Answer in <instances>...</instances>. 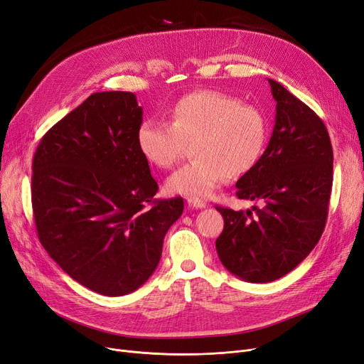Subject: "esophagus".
<instances>
[{
	"label": "esophagus",
	"instance_id": "34e87169",
	"mask_svg": "<svg viewBox=\"0 0 364 364\" xmlns=\"http://www.w3.org/2000/svg\"><path fill=\"white\" fill-rule=\"evenodd\" d=\"M187 205H188V208H192V210H202V208L207 207V203H205L203 200L195 199V198L187 199Z\"/></svg>",
	"mask_w": 364,
	"mask_h": 364
}]
</instances>
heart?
Returning <instances> with one entry per match:
<instances>
[{"mask_svg": "<svg viewBox=\"0 0 364 364\" xmlns=\"http://www.w3.org/2000/svg\"><path fill=\"white\" fill-rule=\"evenodd\" d=\"M267 141L262 109L229 93L198 90L172 105L169 123L146 120L138 126L136 146L144 159L162 169L178 162L187 143L195 159L166 180V191L208 198L226 177H241L256 166Z\"/></svg>", "mask_w": 364, "mask_h": 364, "instance_id": "1", "label": "heart"}]
</instances>
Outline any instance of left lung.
I'll list each match as a JSON object with an SVG mask.
<instances>
[{"instance_id": "obj_1", "label": "left lung", "mask_w": 364, "mask_h": 364, "mask_svg": "<svg viewBox=\"0 0 364 364\" xmlns=\"http://www.w3.org/2000/svg\"><path fill=\"white\" fill-rule=\"evenodd\" d=\"M277 101L275 126L256 166L236 181V196L263 207H217L225 229L220 262L247 282L291 272L321 238L333 183V150L323 120L281 83L267 80Z\"/></svg>"}]
</instances>
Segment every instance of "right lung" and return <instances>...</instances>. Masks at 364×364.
I'll list each match as a JSON object with an SVG mask.
<instances>
[{
	"instance_id": "right-lung-1",
	"label": "right lung",
	"mask_w": 364,
	"mask_h": 364,
	"mask_svg": "<svg viewBox=\"0 0 364 364\" xmlns=\"http://www.w3.org/2000/svg\"><path fill=\"white\" fill-rule=\"evenodd\" d=\"M141 123L132 92H97L41 138L33 161L41 245L62 271L104 296L143 286L184 210L181 198L153 199L157 183L136 146Z\"/></svg>"
}]
</instances>
